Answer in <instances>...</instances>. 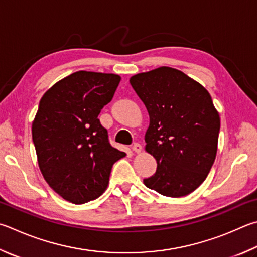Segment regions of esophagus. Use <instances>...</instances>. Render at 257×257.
Instances as JSON below:
<instances>
[{
	"instance_id": "esophagus-1",
	"label": "esophagus",
	"mask_w": 257,
	"mask_h": 257,
	"mask_svg": "<svg viewBox=\"0 0 257 257\" xmlns=\"http://www.w3.org/2000/svg\"><path fill=\"white\" fill-rule=\"evenodd\" d=\"M132 149H133V151H134L135 153H141V152H142V149H143V147H142V145H141V144L135 143V144L133 145Z\"/></svg>"
}]
</instances>
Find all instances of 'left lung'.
Masks as SVG:
<instances>
[{"mask_svg": "<svg viewBox=\"0 0 257 257\" xmlns=\"http://www.w3.org/2000/svg\"><path fill=\"white\" fill-rule=\"evenodd\" d=\"M149 114L146 152L157 162L147 188L170 198L193 192L216 160L220 116L209 92L179 69L162 66L130 77Z\"/></svg>", "mask_w": 257, "mask_h": 257, "instance_id": "8db88e82", "label": "left lung"}]
</instances>
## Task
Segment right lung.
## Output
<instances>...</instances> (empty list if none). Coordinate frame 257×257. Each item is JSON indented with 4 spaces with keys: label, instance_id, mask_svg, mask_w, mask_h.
<instances>
[{
    "label": "right lung",
    "instance_id": "obj_1",
    "mask_svg": "<svg viewBox=\"0 0 257 257\" xmlns=\"http://www.w3.org/2000/svg\"><path fill=\"white\" fill-rule=\"evenodd\" d=\"M121 77L78 71L54 84L32 122L39 169L56 193L82 204L99 198L114 163L125 156L109 143L97 115L112 100Z\"/></svg>",
    "mask_w": 257,
    "mask_h": 257
}]
</instances>
